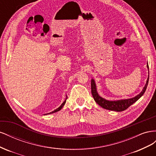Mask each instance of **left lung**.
I'll list each match as a JSON object with an SVG mask.
<instances>
[{
    "mask_svg": "<svg viewBox=\"0 0 156 156\" xmlns=\"http://www.w3.org/2000/svg\"><path fill=\"white\" fill-rule=\"evenodd\" d=\"M147 68L148 69H149L148 64H147ZM148 81H149V75L147 79V81H146V83L143 90V91L141 92L139 94H138L136 96L133 98L127 99V100H118V101H108L100 97L98 95V94L97 92L95 81H94V79L91 80V92H92V96L94 98V100H95V101L98 103V104L100 106H101L102 108H105V109H107V110L115 111L117 112L123 111L127 109V108L129 106H131L132 104H133L135 101H137L143 95L144 93L146 91V88H147Z\"/></svg>",
    "mask_w": 156,
    "mask_h": 156,
    "instance_id": "1",
    "label": "left lung"
}]
</instances>
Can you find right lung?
Listing matches in <instances>:
<instances>
[{
	"instance_id": "right-lung-1",
	"label": "right lung",
	"mask_w": 156,
	"mask_h": 156,
	"mask_svg": "<svg viewBox=\"0 0 156 156\" xmlns=\"http://www.w3.org/2000/svg\"><path fill=\"white\" fill-rule=\"evenodd\" d=\"M66 100H67V98H66V99L65 100V101L62 103V105H61L58 108H56V109H55V111H52V112H49V113H48V114H51V113H54V112H57V111H59L61 108H62V107H63V106L64 105V104L66 103ZM47 115V114H46Z\"/></svg>"
}]
</instances>
